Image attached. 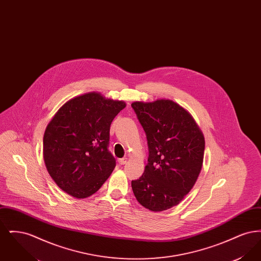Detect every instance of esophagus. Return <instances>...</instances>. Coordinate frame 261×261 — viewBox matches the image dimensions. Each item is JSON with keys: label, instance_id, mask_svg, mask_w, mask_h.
<instances>
[{"label": "esophagus", "instance_id": "1", "mask_svg": "<svg viewBox=\"0 0 261 261\" xmlns=\"http://www.w3.org/2000/svg\"><path fill=\"white\" fill-rule=\"evenodd\" d=\"M126 162H127V159H126V158H124V159H119V160H118V163H119L120 165H123Z\"/></svg>", "mask_w": 261, "mask_h": 261}]
</instances>
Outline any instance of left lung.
Listing matches in <instances>:
<instances>
[{
	"label": "left lung",
	"mask_w": 261,
	"mask_h": 261,
	"mask_svg": "<svg viewBox=\"0 0 261 261\" xmlns=\"http://www.w3.org/2000/svg\"><path fill=\"white\" fill-rule=\"evenodd\" d=\"M132 108L148 140L144 174L131 182L137 200L153 212L179 204L198 180L204 137L190 112L171 99L134 101Z\"/></svg>",
	"instance_id": "obj_1"
}]
</instances>
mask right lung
<instances>
[{
  "label": "right lung",
  "instance_id": "1",
  "mask_svg": "<svg viewBox=\"0 0 261 261\" xmlns=\"http://www.w3.org/2000/svg\"><path fill=\"white\" fill-rule=\"evenodd\" d=\"M126 107L99 92L74 97L56 112L44 133L46 168L59 188L76 199L95 194L115 167L109 151L113 118Z\"/></svg>",
  "mask_w": 261,
  "mask_h": 261
}]
</instances>
